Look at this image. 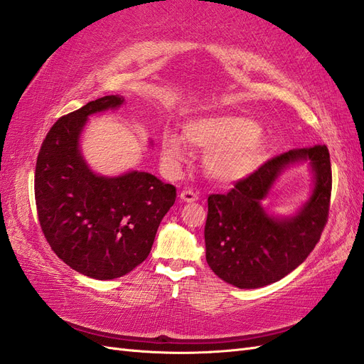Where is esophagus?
<instances>
[{"instance_id":"obj_1","label":"esophagus","mask_w":364,"mask_h":364,"mask_svg":"<svg viewBox=\"0 0 364 364\" xmlns=\"http://www.w3.org/2000/svg\"><path fill=\"white\" fill-rule=\"evenodd\" d=\"M180 198H181L183 201H186V203H192V201H197V200H198V193L191 191V189H184V191H181V193H180Z\"/></svg>"}]
</instances>
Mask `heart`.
I'll list each match as a JSON object with an SVG mask.
<instances>
[{
    "label": "heart",
    "instance_id": "heart-1",
    "mask_svg": "<svg viewBox=\"0 0 364 364\" xmlns=\"http://www.w3.org/2000/svg\"><path fill=\"white\" fill-rule=\"evenodd\" d=\"M184 136L167 129L161 135V155L171 169L189 156V145L209 151L206 169L212 178L232 183L245 178L262 163L266 143L255 121L241 115H213L189 121Z\"/></svg>",
    "mask_w": 364,
    "mask_h": 364
}]
</instances>
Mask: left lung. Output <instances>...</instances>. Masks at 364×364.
<instances>
[{
  "label": "left lung",
  "mask_w": 364,
  "mask_h": 364,
  "mask_svg": "<svg viewBox=\"0 0 364 364\" xmlns=\"http://www.w3.org/2000/svg\"><path fill=\"white\" fill-rule=\"evenodd\" d=\"M300 159H309L316 172L311 200L292 219L269 218L261 200L277 173ZM331 192L329 151L314 146L279 154L238 180L228 193L209 195L204 226L209 267L240 289L263 287L291 274L320 241L329 217Z\"/></svg>",
  "instance_id": "left-lung-1"
}]
</instances>
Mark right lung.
Masks as SVG:
<instances>
[{
    "label": "right lung",
    "mask_w": 364,
    "mask_h": 364,
    "mask_svg": "<svg viewBox=\"0 0 364 364\" xmlns=\"http://www.w3.org/2000/svg\"><path fill=\"white\" fill-rule=\"evenodd\" d=\"M123 101L102 97L58 118L35 167V203L46 240L73 271L97 279L123 277L144 262L176 198L175 186L151 173L106 178L82 160L78 138L87 117Z\"/></svg>",
    "instance_id": "right-lung-1"
}]
</instances>
